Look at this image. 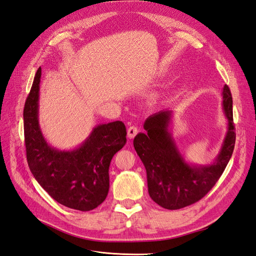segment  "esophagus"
<instances>
[{
	"label": "esophagus",
	"instance_id": "34e87169",
	"mask_svg": "<svg viewBox=\"0 0 256 256\" xmlns=\"http://www.w3.org/2000/svg\"><path fill=\"white\" fill-rule=\"evenodd\" d=\"M138 133V128L134 126H130L128 128V137L130 139H133Z\"/></svg>",
	"mask_w": 256,
	"mask_h": 256
}]
</instances>
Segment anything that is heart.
<instances>
[{"label":"heart","instance_id":"heart-1","mask_svg":"<svg viewBox=\"0 0 256 256\" xmlns=\"http://www.w3.org/2000/svg\"><path fill=\"white\" fill-rule=\"evenodd\" d=\"M152 100H153V101H156V97H153V98H152Z\"/></svg>","mask_w":256,"mask_h":256}]
</instances>
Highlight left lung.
Returning a JSON list of instances; mask_svg holds the SVG:
<instances>
[{
    "label": "left lung",
    "instance_id": "1",
    "mask_svg": "<svg viewBox=\"0 0 256 256\" xmlns=\"http://www.w3.org/2000/svg\"><path fill=\"white\" fill-rule=\"evenodd\" d=\"M232 103L231 92L224 85L222 110L226 132L218 154L208 164L186 160L172 135V110H162L146 118V133L136 135L134 148L146 168L150 197L160 206L177 210L190 206L202 200L218 180L235 144Z\"/></svg>",
    "mask_w": 256,
    "mask_h": 256
}]
</instances>
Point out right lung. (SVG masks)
Returning a JSON list of instances; mask_svg holds the SVG:
<instances>
[{
  "label": "right lung",
  "mask_w": 256,
  "mask_h": 256,
  "mask_svg": "<svg viewBox=\"0 0 256 256\" xmlns=\"http://www.w3.org/2000/svg\"><path fill=\"white\" fill-rule=\"evenodd\" d=\"M41 74L39 68L23 112L28 166L36 180L56 202L74 210H94L108 196L110 164L126 144V126L122 121L103 123L74 148L52 146L39 123Z\"/></svg>",
  "instance_id": "1"
}]
</instances>
